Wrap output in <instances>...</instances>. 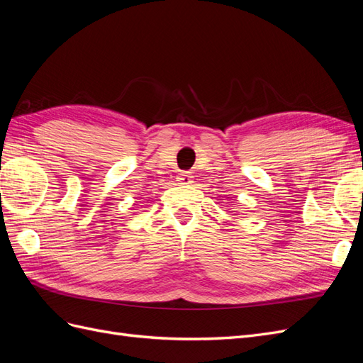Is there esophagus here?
I'll return each instance as SVG.
<instances>
[{"label":"esophagus","instance_id":"obj_1","mask_svg":"<svg viewBox=\"0 0 363 363\" xmlns=\"http://www.w3.org/2000/svg\"><path fill=\"white\" fill-rule=\"evenodd\" d=\"M177 179H179L180 184H191L194 182L192 180V175L189 172H182Z\"/></svg>","mask_w":363,"mask_h":363}]
</instances>
